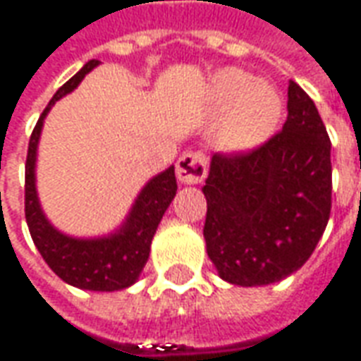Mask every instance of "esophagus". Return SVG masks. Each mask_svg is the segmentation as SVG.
<instances>
[{
  "label": "esophagus",
  "instance_id": "34e87169",
  "mask_svg": "<svg viewBox=\"0 0 361 361\" xmlns=\"http://www.w3.org/2000/svg\"><path fill=\"white\" fill-rule=\"evenodd\" d=\"M208 173V161L200 151H186L176 161V178L185 185H198Z\"/></svg>",
  "mask_w": 361,
  "mask_h": 361
}]
</instances>
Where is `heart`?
I'll use <instances>...</instances> for the list:
<instances>
[{
    "label": "heart",
    "mask_w": 361,
    "mask_h": 361,
    "mask_svg": "<svg viewBox=\"0 0 361 361\" xmlns=\"http://www.w3.org/2000/svg\"><path fill=\"white\" fill-rule=\"evenodd\" d=\"M212 96L218 109L226 111L218 131V143L232 151L263 143L279 123L283 102L273 84L253 80L247 72L228 68L216 74Z\"/></svg>",
    "instance_id": "1"
}]
</instances>
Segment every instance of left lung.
<instances>
[{
	"instance_id": "obj_1",
	"label": "left lung",
	"mask_w": 361,
	"mask_h": 361,
	"mask_svg": "<svg viewBox=\"0 0 361 361\" xmlns=\"http://www.w3.org/2000/svg\"><path fill=\"white\" fill-rule=\"evenodd\" d=\"M287 121L252 151L216 153L202 192L208 257L224 281L261 287L305 265L332 208L330 139L314 102L289 82Z\"/></svg>"
}]
</instances>
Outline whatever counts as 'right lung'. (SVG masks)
I'll return each instance as SVG.
<instances>
[{"instance_id": "1", "label": "right lung", "mask_w": 361, "mask_h": 361, "mask_svg": "<svg viewBox=\"0 0 361 361\" xmlns=\"http://www.w3.org/2000/svg\"><path fill=\"white\" fill-rule=\"evenodd\" d=\"M100 64V61H88L80 71L62 84L44 108L35 126L27 163H25V218L39 253L64 283L86 290H119L128 289L139 279L151 252V240L157 232L163 214L176 195L175 166H169L161 175L153 176L135 198L123 226L116 233L104 238H71L59 232L41 210L37 186H35V165L37 145L41 137L43 121L54 102L71 94L82 78Z\"/></svg>"}]
</instances>
